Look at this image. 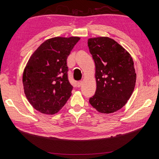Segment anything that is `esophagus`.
I'll use <instances>...</instances> for the list:
<instances>
[{
	"label": "esophagus",
	"instance_id": "34e87169",
	"mask_svg": "<svg viewBox=\"0 0 159 159\" xmlns=\"http://www.w3.org/2000/svg\"><path fill=\"white\" fill-rule=\"evenodd\" d=\"M82 84H83V81L82 80H80V81H79L77 83V87H80V86L82 85Z\"/></svg>",
	"mask_w": 159,
	"mask_h": 159
}]
</instances>
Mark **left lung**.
I'll return each mask as SVG.
<instances>
[{"label": "left lung", "instance_id": "obj_1", "mask_svg": "<svg viewBox=\"0 0 159 159\" xmlns=\"http://www.w3.org/2000/svg\"><path fill=\"white\" fill-rule=\"evenodd\" d=\"M88 47L95 62L97 86L89 103L100 113L116 112L126 104L135 86L133 58L122 46L107 37L89 38Z\"/></svg>", "mask_w": 159, "mask_h": 159}]
</instances>
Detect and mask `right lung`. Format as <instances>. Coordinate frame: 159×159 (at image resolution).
Listing matches in <instances>:
<instances>
[{"label": "right lung", "mask_w": 159, "mask_h": 159, "mask_svg": "<svg viewBox=\"0 0 159 159\" xmlns=\"http://www.w3.org/2000/svg\"><path fill=\"white\" fill-rule=\"evenodd\" d=\"M79 39V37L47 39L30 57L23 72L24 91L39 112L57 113L72 95L67 59Z\"/></svg>", "instance_id": "right-lung-1"}]
</instances>
